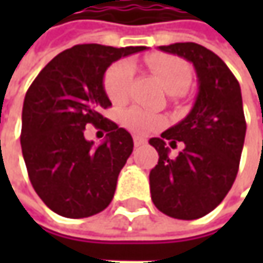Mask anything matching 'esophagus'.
I'll list each match as a JSON object with an SVG mask.
<instances>
[{
  "label": "esophagus",
  "mask_w": 263,
  "mask_h": 263,
  "mask_svg": "<svg viewBox=\"0 0 263 263\" xmlns=\"http://www.w3.org/2000/svg\"><path fill=\"white\" fill-rule=\"evenodd\" d=\"M134 144H135L137 147H138V146H143V144H146V140H144L143 137H137V135H135V137H134Z\"/></svg>",
  "instance_id": "obj_1"
}]
</instances>
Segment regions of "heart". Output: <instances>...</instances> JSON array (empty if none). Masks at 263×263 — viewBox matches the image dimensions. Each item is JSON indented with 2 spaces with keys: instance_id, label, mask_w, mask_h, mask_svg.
<instances>
[{
  "instance_id": "obj_1",
  "label": "heart",
  "mask_w": 263,
  "mask_h": 263,
  "mask_svg": "<svg viewBox=\"0 0 263 263\" xmlns=\"http://www.w3.org/2000/svg\"><path fill=\"white\" fill-rule=\"evenodd\" d=\"M149 68L171 94H183L190 85V68L183 59L169 54H152L147 58ZM134 67L131 62H117L105 74V91L114 103H123L129 96ZM123 123L134 132H149L161 126L160 116L141 108H129L123 114Z\"/></svg>"
}]
</instances>
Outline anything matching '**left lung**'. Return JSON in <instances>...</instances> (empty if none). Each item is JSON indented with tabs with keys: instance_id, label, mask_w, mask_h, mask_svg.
<instances>
[{
	"instance_id": "8db88e82",
	"label": "left lung",
	"mask_w": 263,
	"mask_h": 263,
	"mask_svg": "<svg viewBox=\"0 0 263 263\" xmlns=\"http://www.w3.org/2000/svg\"><path fill=\"white\" fill-rule=\"evenodd\" d=\"M189 61L198 79V94L190 112L149 144L158 164L149 174L155 207L175 219H198L216 209L235 183L245 140L240 86L226 62L195 42L158 47ZM177 142L183 151L168 157Z\"/></svg>"
}]
</instances>
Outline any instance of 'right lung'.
Segmentation results:
<instances>
[{"label":"right lung","mask_w":263,"mask_h":263,"mask_svg":"<svg viewBox=\"0 0 263 263\" xmlns=\"http://www.w3.org/2000/svg\"><path fill=\"white\" fill-rule=\"evenodd\" d=\"M143 50L74 45L53 58L30 85L23 106V157L34 192L54 213L88 218L112 201L134 141L102 116L111 106L103 78L112 62ZM89 123L107 132L99 146L83 135Z\"/></svg>","instance_id":"obj_1"}]
</instances>
